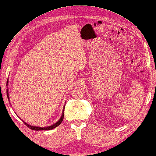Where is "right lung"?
<instances>
[{
	"label": "right lung",
	"mask_w": 156,
	"mask_h": 156,
	"mask_svg": "<svg viewBox=\"0 0 156 156\" xmlns=\"http://www.w3.org/2000/svg\"><path fill=\"white\" fill-rule=\"evenodd\" d=\"M8 82V81H7ZM7 84H8V83H7ZM7 85H8V84H7ZM6 93H7V96H8V98L9 99V93H8V90H7V91H6ZM64 109H65V107L63 108V113H62V115H61V118H60V119L56 122V123H55L54 124H53V125H52V126H48V127H36V126H30V125H29V124H28V123H26L25 122H23H23H24V123L26 124V125L29 128V129H32V130H52V129H54V128H55L56 127H58V126H59L60 124L61 123V122H62V121L63 120V118H64Z\"/></svg>",
	"instance_id": "right-lung-1"
}]
</instances>
